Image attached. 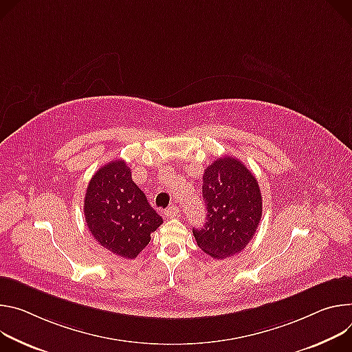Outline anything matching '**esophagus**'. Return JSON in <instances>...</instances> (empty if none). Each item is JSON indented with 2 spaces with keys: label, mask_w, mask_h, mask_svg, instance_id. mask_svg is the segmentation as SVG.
Returning <instances> with one entry per match:
<instances>
[{
  "label": "esophagus",
  "mask_w": 352,
  "mask_h": 352,
  "mask_svg": "<svg viewBox=\"0 0 352 352\" xmlns=\"http://www.w3.org/2000/svg\"><path fill=\"white\" fill-rule=\"evenodd\" d=\"M177 214H179V208H177L176 206H170V207H168L166 211H165V215H166L168 218H175Z\"/></svg>",
  "instance_id": "34e87169"
}]
</instances>
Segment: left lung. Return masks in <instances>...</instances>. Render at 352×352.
<instances>
[{
  "label": "left lung",
  "mask_w": 352,
  "mask_h": 352,
  "mask_svg": "<svg viewBox=\"0 0 352 352\" xmlns=\"http://www.w3.org/2000/svg\"><path fill=\"white\" fill-rule=\"evenodd\" d=\"M207 221L192 228L199 248L214 258L241 253L254 236L261 219V192L257 179L233 156L214 161L203 176Z\"/></svg>",
  "instance_id": "obj_1"
}]
</instances>
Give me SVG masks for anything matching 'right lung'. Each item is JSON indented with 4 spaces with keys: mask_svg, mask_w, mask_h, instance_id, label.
I'll return each instance as SVG.
<instances>
[{
    "mask_svg": "<svg viewBox=\"0 0 352 352\" xmlns=\"http://www.w3.org/2000/svg\"><path fill=\"white\" fill-rule=\"evenodd\" d=\"M85 222L96 242L116 256L135 258L164 222L131 179L123 160L102 166L84 200Z\"/></svg>",
    "mask_w": 352,
    "mask_h": 352,
    "instance_id": "right-lung-1",
    "label": "right lung"
}]
</instances>
